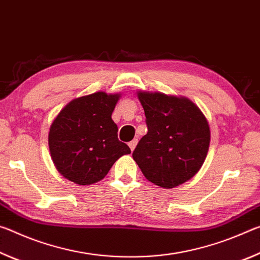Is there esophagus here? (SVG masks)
<instances>
[{
  "label": "esophagus",
  "instance_id": "34e87169",
  "mask_svg": "<svg viewBox=\"0 0 260 260\" xmlns=\"http://www.w3.org/2000/svg\"><path fill=\"white\" fill-rule=\"evenodd\" d=\"M136 144H138V139H134V140H132L131 142L128 143V146H129V148H131V150H132V151H133L134 149H135Z\"/></svg>",
  "mask_w": 260,
  "mask_h": 260
}]
</instances>
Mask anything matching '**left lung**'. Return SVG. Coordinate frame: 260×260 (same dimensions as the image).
I'll return each mask as SVG.
<instances>
[{"instance_id":"8db88e82","label":"left lung","mask_w":260,"mask_h":260,"mask_svg":"<svg viewBox=\"0 0 260 260\" xmlns=\"http://www.w3.org/2000/svg\"><path fill=\"white\" fill-rule=\"evenodd\" d=\"M148 133L133 158L149 181L173 188L192 178L208 155L210 127L191 101L160 93H139Z\"/></svg>"}]
</instances>
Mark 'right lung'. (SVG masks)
Listing matches in <instances>:
<instances>
[{"label":"right lung","mask_w":260,"mask_h":260,"mask_svg":"<svg viewBox=\"0 0 260 260\" xmlns=\"http://www.w3.org/2000/svg\"><path fill=\"white\" fill-rule=\"evenodd\" d=\"M119 95L103 91L73 100L52 121L49 149L58 172L74 183L102 180L118 158L131 152L118 140L111 114Z\"/></svg>","instance_id":"obj_1"}]
</instances>
